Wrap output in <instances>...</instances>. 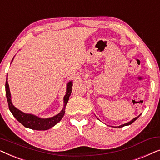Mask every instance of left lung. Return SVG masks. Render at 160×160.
Returning a JSON list of instances; mask_svg holds the SVG:
<instances>
[{
	"label": "left lung",
	"instance_id": "obj_1",
	"mask_svg": "<svg viewBox=\"0 0 160 160\" xmlns=\"http://www.w3.org/2000/svg\"><path fill=\"white\" fill-rule=\"evenodd\" d=\"M140 117V115L138 116V117H135V118H134V119H133L132 120H131L130 122H128V123H126V124H122V125H120V126H119V128H122V127H124V126H127V125H130V124H131L132 123H133V122H134L135 120H136L138 118ZM116 128H117V127H116Z\"/></svg>",
	"mask_w": 160,
	"mask_h": 160
}]
</instances>
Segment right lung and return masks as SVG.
Returning a JSON list of instances; mask_svg holds the SVG:
<instances>
[{
  "mask_svg": "<svg viewBox=\"0 0 160 160\" xmlns=\"http://www.w3.org/2000/svg\"><path fill=\"white\" fill-rule=\"evenodd\" d=\"M13 60V59H12ZM73 84H72V82H70L68 84H67V89H66V94H65L64 97V108L60 113L58 115L54 116L53 117L48 118V119H41L36 116L32 114H28V113H25L19 111V109L13 106L12 100H11V93L9 90V87H8V84L7 82V78H6V98H7V101L8 104V108L13 116L16 118L17 121L22 124L24 127L27 128L32 129V130H47L49 129L52 128L55 124L58 123L62 119L63 116L65 114V106H66L68 101L69 100V97L71 93V88Z\"/></svg>",
  "mask_w": 160,
  "mask_h": 160,
  "instance_id": "add662e5",
  "label": "right lung"
}]
</instances>
